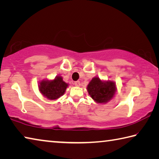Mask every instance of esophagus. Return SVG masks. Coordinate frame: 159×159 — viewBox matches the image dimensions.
Returning <instances> with one entry per match:
<instances>
[{"mask_svg": "<svg viewBox=\"0 0 159 159\" xmlns=\"http://www.w3.org/2000/svg\"><path fill=\"white\" fill-rule=\"evenodd\" d=\"M74 84L76 85V86H80V82L79 80H77V81H75Z\"/></svg>", "mask_w": 159, "mask_h": 159, "instance_id": "esophagus-1", "label": "esophagus"}]
</instances>
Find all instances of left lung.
Here are the masks:
<instances>
[{"mask_svg":"<svg viewBox=\"0 0 159 159\" xmlns=\"http://www.w3.org/2000/svg\"><path fill=\"white\" fill-rule=\"evenodd\" d=\"M88 92L91 98L98 103H106L114 97L116 85L112 81H102L98 77L91 80L87 87Z\"/></svg>","mask_w":159,"mask_h":159,"instance_id":"1","label":"left lung"}]
</instances>
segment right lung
I'll return each mask as SVG.
<instances>
[{
  "label": "right lung",
  "mask_w": 159,
  "mask_h": 159,
  "mask_svg": "<svg viewBox=\"0 0 159 159\" xmlns=\"http://www.w3.org/2000/svg\"><path fill=\"white\" fill-rule=\"evenodd\" d=\"M68 84L61 76H57L52 80H43L40 83L39 90L45 98L49 99H56L63 95Z\"/></svg>",
  "instance_id": "right-lung-1"
}]
</instances>
